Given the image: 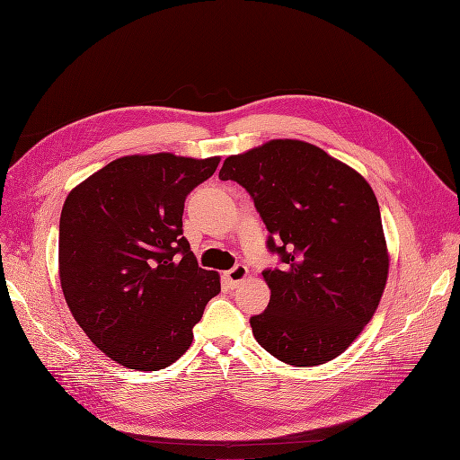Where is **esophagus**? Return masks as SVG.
<instances>
[{"label":"esophagus","instance_id":"1","mask_svg":"<svg viewBox=\"0 0 460 460\" xmlns=\"http://www.w3.org/2000/svg\"><path fill=\"white\" fill-rule=\"evenodd\" d=\"M248 276V267L246 264H234L231 270L226 272V279L229 283V287H236L238 283H243Z\"/></svg>","mask_w":460,"mask_h":460}]
</instances>
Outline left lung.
I'll use <instances>...</instances> for the list:
<instances>
[{
    "instance_id": "left-lung-1",
    "label": "left lung",
    "mask_w": 460,
    "mask_h": 460,
    "mask_svg": "<svg viewBox=\"0 0 460 460\" xmlns=\"http://www.w3.org/2000/svg\"><path fill=\"white\" fill-rule=\"evenodd\" d=\"M220 179L246 188L281 261L262 272L270 302L250 319L257 343L295 367L345 352L376 311L390 264L367 181L298 139L226 158Z\"/></svg>"
}]
</instances>
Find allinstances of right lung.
I'll return each instance as SVG.
<instances>
[{"instance_id":"obj_1","label":"right lung","mask_w":460,"mask_h":460,"mask_svg":"<svg viewBox=\"0 0 460 460\" xmlns=\"http://www.w3.org/2000/svg\"><path fill=\"white\" fill-rule=\"evenodd\" d=\"M220 158L123 156L78 184L59 220V278L72 317L117 364L172 366L220 276L203 270L182 236L188 193Z\"/></svg>"}]
</instances>
